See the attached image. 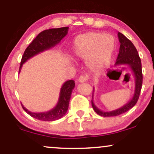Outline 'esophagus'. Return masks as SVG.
<instances>
[{
	"label": "esophagus",
	"mask_w": 154,
	"mask_h": 154,
	"mask_svg": "<svg viewBox=\"0 0 154 154\" xmlns=\"http://www.w3.org/2000/svg\"><path fill=\"white\" fill-rule=\"evenodd\" d=\"M88 77L86 75H82V76H81V77H79V78L78 79V81H79V82H81V83H82V82H85L86 81L88 80Z\"/></svg>",
	"instance_id": "1"
}]
</instances>
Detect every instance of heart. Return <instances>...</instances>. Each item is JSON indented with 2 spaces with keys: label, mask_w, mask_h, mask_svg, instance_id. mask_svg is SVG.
I'll return each instance as SVG.
<instances>
[{
  "label": "heart",
  "mask_w": 154,
  "mask_h": 154,
  "mask_svg": "<svg viewBox=\"0 0 154 154\" xmlns=\"http://www.w3.org/2000/svg\"><path fill=\"white\" fill-rule=\"evenodd\" d=\"M114 49V39L103 33H85L76 37L73 42L75 56L88 59V66L94 71H101L109 65Z\"/></svg>",
  "instance_id": "1"
}]
</instances>
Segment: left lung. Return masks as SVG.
<instances>
[{
    "instance_id": "8db88e82",
    "label": "left lung",
    "mask_w": 154,
    "mask_h": 154,
    "mask_svg": "<svg viewBox=\"0 0 154 154\" xmlns=\"http://www.w3.org/2000/svg\"><path fill=\"white\" fill-rule=\"evenodd\" d=\"M118 38H119L120 43L119 52L114 66H128L131 69L132 74L135 77V92H134V95L131 100L128 103H127L119 109L111 111H103L100 110L95 105L93 100V98H92V106L93 109L98 115L102 116H118L132 109L137 102L140 93L141 88H142V65H141L140 58L139 57L137 49L135 48L133 43L121 32H118ZM93 92H94V90H93ZM93 94L94 93H93Z\"/></svg>"
}]
</instances>
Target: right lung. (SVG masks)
<instances>
[{
    "label": "right lung",
    "mask_w": 154,
    "mask_h": 154,
    "mask_svg": "<svg viewBox=\"0 0 154 154\" xmlns=\"http://www.w3.org/2000/svg\"><path fill=\"white\" fill-rule=\"evenodd\" d=\"M69 27L55 28V29H49L41 32L39 33L38 36L35 38L33 41L29 44V46L26 48L22 58L19 72L22 69V65L25 63L28 59L33 57L35 55L48 50L51 48L59 43L62 39L68 33ZM75 81L68 80L63 84L61 88L59 94V100L56 106L51 110L46 112L34 113L28 111L22 104V106L24 111L32 116L35 119L42 120V121H55L61 118L66 114L68 110L69 103L71 98L72 92L75 88Z\"/></svg>",
    "instance_id": "1"
}]
</instances>
